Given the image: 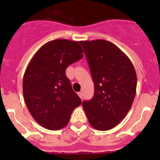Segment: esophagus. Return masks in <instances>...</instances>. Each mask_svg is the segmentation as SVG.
I'll list each match as a JSON object with an SVG mask.
<instances>
[{
  "instance_id": "34e87169",
  "label": "esophagus",
  "mask_w": 160,
  "mask_h": 160,
  "mask_svg": "<svg viewBox=\"0 0 160 160\" xmlns=\"http://www.w3.org/2000/svg\"><path fill=\"white\" fill-rule=\"evenodd\" d=\"M78 96L80 97V98L82 99V98H83V93H82V92H79V93H78Z\"/></svg>"
}]
</instances>
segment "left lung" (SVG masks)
Masks as SVG:
<instances>
[{
	"label": "left lung",
	"instance_id": "1",
	"mask_svg": "<svg viewBox=\"0 0 160 160\" xmlns=\"http://www.w3.org/2000/svg\"><path fill=\"white\" fill-rule=\"evenodd\" d=\"M84 49L94 95L82 103L90 125L108 131L126 116L136 93L137 77L129 58L106 40L80 41Z\"/></svg>",
	"mask_w": 160,
	"mask_h": 160
}]
</instances>
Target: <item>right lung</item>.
<instances>
[{"label": "right lung", "mask_w": 160, "mask_h": 160, "mask_svg": "<svg viewBox=\"0 0 160 160\" xmlns=\"http://www.w3.org/2000/svg\"><path fill=\"white\" fill-rule=\"evenodd\" d=\"M82 52L79 42L59 38L43 45L31 59L24 74L23 94L30 114L41 126L62 128L81 104L66 70L83 58Z\"/></svg>", "instance_id": "1"}]
</instances>
